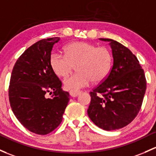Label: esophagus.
Listing matches in <instances>:
<instances>
[{
  "label": "esophagus",
  "instance_id": "obj_1",
  "mask_svg": "<svg viewBox=\"0 0 156 156\" xmlns=\"http://www.w3.org/2000/svg\"><path fill=\"white\" fill-rule=\"evenodd\" d=\"M81 93V91L79 90H71L69 91V95L72 96V97H76L78 95Z\"/></svg>",
  "mask_w": 156,
  "mask_h": 156
}]
</instances>
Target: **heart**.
Segmentation results:
<instances>
[{
	"label": "heart",
	"instance_id": "obj_1",
	"mask_svg": "<svg viewBox=\"0 0 156 156\" xmlns=\"http://www.w3.org/2000/svg\"><path fill=\"white\" fill-rule=\"evenodd\" d=\"M66 55L58 52L51 55L49 63L57 76L66 77L77 66L78 73L63 81L66 89L75 90L91 83H99L108 76L111 66L112 56L105 47H97L86 42H76L66 47Z\"/></svg>",
	"mask_w": 156,
	"mask_h": 156
}]
</instances>
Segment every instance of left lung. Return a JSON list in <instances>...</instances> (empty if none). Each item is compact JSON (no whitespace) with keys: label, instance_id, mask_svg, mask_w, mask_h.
Wrapping results in <instances>:
<instances>
[{"label":"left lung","instance_id":"8db88e82","mask_svg":"<svg viewBox=\"0 0 156 156\" xmlns=\"http://www.w3.org/2000/svg\"><path fill=\"white\" fill-rule=\"evenodd\" d=\"M114 63L104 81L90 94L89 117L95 125L106 131L129 125L141 108L147 89L143 69L135 55L123 45L111 39Z\"/></svg>","mask_w":156,"mask_h":156}]
</instances>
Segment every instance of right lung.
Returning a JSON list of instances; mask_svg holds the SVG:
<instances>
[{
    "label": "right lung",
    "mask_w": 156,
    "mask_h": 156,
    "mask_svg": "<svg viewBox=\"0 0 156 156\" xmlns=\"http://www.w3.org/2000/svg\"><path fill=\"white\" fill-rule=\"evenodd\" d=\"M59 40L41 39L26 49L15 63L9 81L13 114L27 130L41 135L58 127L69 101V93L62 90L61 81L49 63L53 45Z\"/></svg>",
    "instance_id": "add662e5"
}]
</instances>
